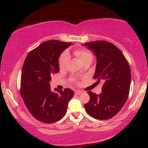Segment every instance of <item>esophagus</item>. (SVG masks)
<instances>
[{
    "mask_svg": "<svg viewBox=\"0 0 148 148\" xmlns=\"http://www.w3.org/2000/svg\"><path fill=\"white\" fill-rule=\"evenodd\" d=\"M82 93V91H79V90H76V91H75V94L76 95H80Z\"/></svg>",
    "mask_w": 148,
    "mask_h": 148,
    "instance_id": "34e87169",
    "label": "esophagus"
}]
</instances>
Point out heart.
<instances>
[{
  "mask_svg": "<svg viewBox=\"0 0 148 148\" xmlns=\"http://www.w3.org/2000/svg\"><path fill=\"white\" fill-rule=\"evenodd\" d=\"M73 54L79 59L82 64L92 61L93 59L92 53L86 49H76L73 51ZM69 61V56L66 52L62 53L59 59V66L60 69H64Z\"/></svg>",
  "mask_w": 148,
  "mask_h": 148,
  "instance_id": "heart-1",
  "label": "heart"
}]
</instances>
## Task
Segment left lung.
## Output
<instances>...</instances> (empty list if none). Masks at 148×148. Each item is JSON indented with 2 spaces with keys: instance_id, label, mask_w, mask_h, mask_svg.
Instances as JSON below:
<instances>
[{
  "instance_id": "obj_1",
  "label": "left lung",
  "mask_w": 148,
  "mask_h": 148,
  "mask_svg": "<svg viewBox=\"0 0 148 148\" xmlns=\"http://www.w3.org/2000/svg\"><path fill=\"white\" fill-rule=\"evenodd\" d=\"M97 57L93 78L103 82L102 92L88 91L90 100L84 105L86 112L98 119L112 118L126 102L131 86V69L120 49L106 41H94L83 44Z\"/></svg>"
}]
</instances>
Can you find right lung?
I'll return each instance as SVG.
<instances>
[{
    "label": "right lung",
    "mask_w": 148,
    "mask_h": 148,
    "mask_svg": "<svg viewBox=\"0 0 148 148\" xmlns=\"http://www.w3.org/2000/svg\"><path fill=\"white\" fill-rule=\"evenodd\" d=\"M72 43L51 40L29 52L23 65L20 94L29 112L38 121L51 123L64 116L68 103L74 96L71 89H55L49 82L59 72V58Z\"/></svg>",
    "instance_id": "add662e5"
}]
</instances>
